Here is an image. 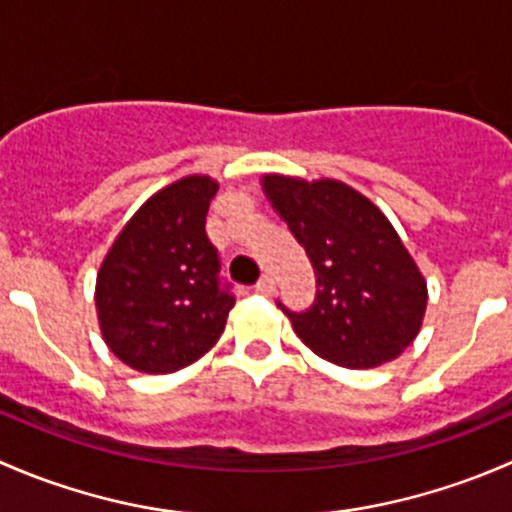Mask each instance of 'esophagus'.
<instances>
[{"mask_svg":"<svg viewBox=\"0 0 512 512\" xmlns=\"http://www.w3.org/2000/svg\"><path fill=\"white\" fill-rule=\"evenodd\" d=\"M257 292L260 294H275V277L265 275L260 282H257Z\"/></svg>","mask_w":512,"mask_h":512,"instance_id":"1","label":"esophagus"}]
</instances>
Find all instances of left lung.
Listing matches in <instances>:
<instances>
[{"label": "left lung", "instance_id": "obj_1", "mask_svg": "<svg viewBox=\"0 0 512 512\" xmlns=\"http://www.w3.org/2000/svg\"><path fill=\"white\" fill-rule=\"evenodd\" d=\"M275 213L307 250L317 297L289 312L294 334L344 369L396 359L421 332L428 289L399 232L366 195L334 178L262 175Z\"/></svg>", "mask_w": 512, "mask_h": 512}]
</instances>
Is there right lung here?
<instances>
[{
    "instance_id": "right-lung-1",
    "label": "right lung",
    "mask_w": 512,
    "mask_h": 512,
    "mask_svg": "<svg viewBox=\"0 0 512 512\" xmlns=\"http://www.w3.org/2000/svg\"><path fill=\"white\" fill-rule=\"evenodd\" d=\"M215 193L210 175L165 185L123 225L98 267V327L131 369L173 374L225 332L235 297L220 287L218 250L205 235Z\"/></svg>"
}]
</instances>
